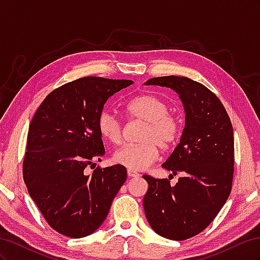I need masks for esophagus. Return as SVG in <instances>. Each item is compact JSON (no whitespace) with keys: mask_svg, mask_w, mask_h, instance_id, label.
<instances>
[{"mask_svg":"<svg viewBox=\"0 0 260 260\" xmlns=\"http://www.w3.org/2000/svg\"><path fill=\"white\" fill-rule=\"evenodd\" d=\"M128 177L129 178H138V177H140V175H139V172L129 169L128 170Z\"/></svg>","mask_w":260,"mask_h":260,"instance_id":"34e87169","label":"esophagus"}]
</instances>
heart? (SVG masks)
<instances>
[{
  "mask_svg": "<svg viewBox=\"0 0 260 260\" xmlns=\"http://www.w3.org/2000/svg\"><path fill=\"white\" fill-rule=\"evenodd\" d=\"M123 113L129 120L144 122L138 144H127L113 155L115 164L130 170H141L152 165L164 151L174 147L181 135V121L175 114L169 113V105L153 94H141L123 106ZM99 133L112 144L122 140V123L107 111L102 112L96 119Z\"/></svg>",
  "mask_w": 260,
  "mask_h": 260,
  "instance_id": "1",
  "label": "heart"
}]
</instances>
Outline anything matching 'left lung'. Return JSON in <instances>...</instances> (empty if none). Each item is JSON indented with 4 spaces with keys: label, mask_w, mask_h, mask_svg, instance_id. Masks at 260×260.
<instances>
[{
    "label": "left lung",
    "mask_w": 260,
    "mask_h": 260,
    "mask_svg": "<svg viewBox=\"0 0 260 260\" xmlns=\"http://www.w3.org/2000/svg\"><path fill=\"white\" fill-rule=\"evenodd\" d=\"M145 85L175 90L185 111L180 143L162 164L172 175L181 177L172 186L168 179L143 176L148 183L143 199L145 216L157 234L187 240L206 229L230 195L234 171L232 123L216 94L190 78L156 77Z\"/></svg>",
    "instance_id": "obj_1"
}]
</instances>
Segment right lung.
I'll use <instances>...</instances> for the list:
<instances>
[{
    "label": "right lung",
    "instance_id": "1",
    "mask_svg": "<svg viewBox=\"0 0 260 260\" xmlns=\"http://www.w3.org/2000/svg\"><path fill=\"white\" fill-rule=\"evenodd\" d=\"M133 81L84 77L44 99L29 125L22 176L29 195L49 225L79 239L103 223L127 180L121 165L94 166L105 155L98 116L109 96Z\"/></svg>",
    "mask_w": 260,
    "mask_h": 260
}]
</instances>
